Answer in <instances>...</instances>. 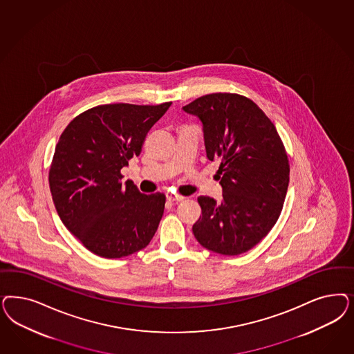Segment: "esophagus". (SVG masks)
I'll return each mask as SVG.
<instances>
[{
  "label": "esophagus",
  "instance_id": "1",
  "mask_svg": "<svg viewBox=\"0 0 354 354\" xmlns=\"http://www.w3.org/2000/svg\"><path fill=\"white\" fill-rule=\"evenodd\" d=\"M167 199L169 201V202H181L185 199V196L180 194H171V193H168L167 194Z\"/></svg>",
  "mask_w": 354,
  "mask_h": 354
}]
</instances>
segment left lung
Returning <instances> with one entry per match:
<instances>
[{"instance_id":"left-lung-1","label":"left lung","mask_w":354,"mask_h":354,"mask_svg":"<svg viewBox=\"0 0 354 354\" xmlns=\"http://www.w3.org/2000/svg\"><path fill=\"white\" fill-rule=\"evenodd\" d=\"M203 125L207 158L218 161L223 201L201 195L198 242L223 255L252 249L274 228L289 183V161L271 120L250 99L209 93L183 108Z\"/></svg>"}]
</instances>
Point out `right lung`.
Instances as JSON below:
<instances>
[{"label": "right lung", "instance_id": "1", "mask_svg": "<svg viewBox=\"0 0 354 354\" xmlns=\"http://www.w3.org/2000/svg\"><path fill=\"white\" fill-rule=\"evenodd\" d=\"M171 103L105 104L77 115L61 134L49 169L58 216L86 249L108 259L145 249L164 214L165 195L142 194L121 169Z\"/></svg>", "mask_w": 354, "mask_h": 354}]
</instances>
